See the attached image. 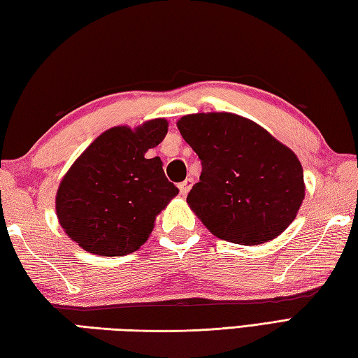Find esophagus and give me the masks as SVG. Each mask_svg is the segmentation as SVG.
I'll list each match as a JSON object with an SVG mask.
<instances>
[{
	"instance_id": "esophagus-1",
	"label": "esophagus",
	"mask_w": 358,
	"mask_h": 358,
	"mask_svg": "<svg viewBox=\"0 0 358 358\" xmlns=\"http://www.w3.org/2000/svg\"><path fill=\"white\" fill-rule=\"evenodd\" d=\"M192 185H193V179H190V178H187L184 182H180V184H179V193L182 194V196H185V194L190 192Z\"/></svg>"
}]
</instances>
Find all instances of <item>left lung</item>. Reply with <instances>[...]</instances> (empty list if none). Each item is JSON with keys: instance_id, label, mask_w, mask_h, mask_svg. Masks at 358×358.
Returning <instances> with one entry per match:
<instances>
[{"instance_id": "8db88e82", "label": "left lung", "mask_w": 358, "mask_h": 358, "mask_svg": "<svg viewBox=\"0 0 358 358\" xmlns=\"http://www.w3.org/2000/svg\"><path fill=\"white\" fill-rule=\"evenodd\" d=\"M178 129L201 159L187 202L215 237L260 245L292 224L306 196L296 154L235 113H192Z\"/></svg>"}]
</instances>
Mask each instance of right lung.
Returning <instances> with one entry per match:
<instances>
[{"instance_id":"add662e5","label":"right lung","mask_w":358,"mask_h":358,"mask_svg":"<svg viewBox=\"0 0 358 358\" xmlns=\"http://www.w3.org/2000/svg\"><path fill=\"white\" fill-rule=\"evenodd\" d=\"M168 132L165 118L101 134L60 180L56 213L65 234L87 252L115 257L143 245L176 194L160 157L146 159Z\"/></svg>"}]
</instances>
